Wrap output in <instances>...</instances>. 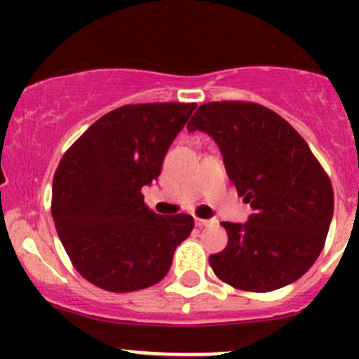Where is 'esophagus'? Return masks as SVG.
I'll use <instances>...</instances> for the list:
<instances>
[{
	"mask_svg": "<svg viewBox=\"0 0 359 359\" xmlns=\"http://www.w3.org/2000/svg\"><path fill=\"white\" fill-rule=\"evenodd\" d=\"M194 224H196V227H208V226H213L215 224V220L213 219H196L194 220Z\"/></svg>",
	"mask_w": 359,
	"mask_h": 359,
	"instance_id": "1",
	"label": "esophagus"
}]
</instances>
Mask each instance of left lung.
<instances>
[{"mask_svg": "<svg viewBox=\"0 0 359 359\" xmlns=\"http://www.w3.org/2000/svg\"><path fill=\"white\" fill-rule=\"evenodd\" d=\"M187 130L208 133L227 177L253 213L222 222L227 247L210 255L213 273L234 288L273 292L299 280L323 250L334 189L306 140L288 121L253 102H208Z\"/></svg>", "mask_w": 359, "mask_h": 359, "instance_id": "left-lung-1", "label": "left lung"}]
</instances>
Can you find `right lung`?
Here are the masks:
<instances>
[{
	"mask_svg": "<svg viewBox=\"0 0 359 359\" xmlns=\"http://www.w3.org/2000/svg\"><path fill=\"white\" fill-rule=\"evenodd\" d=\"M196 104L123 106L97 119L59 163L52 217L78 273L109 292L153 287L194 227L191 215L161 217L142 187L161 173L168 147Z\"/></svg>",
	"mask_w": 359,
	"mask_h": 359,
	"instance_id": "add662e5",
	"label": "right lung"
}]
</instances>
